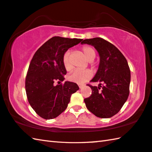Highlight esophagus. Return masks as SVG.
<instances>
[{"label":"esophagus","mask_w":152,"mask_h":152,"mask_svg":"<svg viewBox=\"0 0 152 152\" xmlns=\"http://www.w3.org/2000/svg\"><path fill=\"white\" fill-rule=\"evenodd\" d=\"M79 88H80H80H83V85H79Z\"/></svg>","instance_id":"1"}]
</instances>
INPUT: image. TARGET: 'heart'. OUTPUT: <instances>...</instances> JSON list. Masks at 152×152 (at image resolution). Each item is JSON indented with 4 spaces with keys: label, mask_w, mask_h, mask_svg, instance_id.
Listing matches in <instances>:
<instances>
[{
    "label": "heart",
    "mask_w": 152,
    "mask_h": 152,
    "mask_svg": "<svg viewBox=\"0 0 152 152\" xmlns=\"http://www.w3.org/2000/svg\"><path fill=\"white\" fill-rule=\"evenodd\" d=\"M82 51L85 55L86 60L88 61H92L94 60L96 57V52L94 50L91 46H83L82 48ZM63 65L65 69L67 72H69L72 69L73 66L69 60V53L66 52L64 54L63 59ZM92 77V74L89 70H79L77 69L73 72L70 75H68V79L70 81L76 83L77 84H83Z\"/></svg>",
    "instance_id": "obj_1"
}]
</instances>
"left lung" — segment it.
I'll return each instance as SVG.
<instances>
[{
    "label": "left lung",
    "mask_w": 152,
    "mask_h": 152,
    "mask_svg": "<svg viewBox=\"0 0 152 152\" xmlns=\"http://www.w3.org/2000/svg\"><path fill=\"white\" fill-rule=\"evenodd\" d=\"M94 46L100 56L98 69L92 82L104 84L99 86L88 85L92 94L84 101L87 109L100 118H110L119 112L127 100L131 83V71L126 58L119 49L100 37L85 39L81 45Z\"/></svg>",
    "instance_id": "1"
}]
</instances>
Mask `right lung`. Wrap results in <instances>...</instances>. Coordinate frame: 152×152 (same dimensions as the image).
Returning a JSON list of instances; mask_svg holds the SVG:
<instances>
[{
    "label": "right lung",
    "instance_id": "add662e5",
    "mask_svg": "<svg viewBox=\"0 0 152 152\" xmlns=\"http://www.w3.org/2000/svg\"><path fill=\"white\" fill-rule=\"evenodd\" d=\"M83 39L54 37L44 43L34 54L26 79L27 99L34 111L45 119L56 118L67 107L71 96L79 89L76 83L65 81L67 71L62 59L67 50Z\"/></svg>",
    "mask_w": 152,
    "mask_h": 152
}]
</instances>
